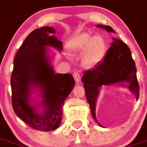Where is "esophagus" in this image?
I'll return each instance as SVG.
<instances>
[{
  "instance_id": "esophagus-1",
  "label": "esophagus",
  "mask_w": 147,
  "mask_h": 147,
  "mask_svg": "<svg viewBox=\"0 0 147 147\" xmlns=\"http://www.w3.org/2000/svg\"><path fill=\"white\" fill-rule=\"evenodd\" d=\"M73 78L76 83H78L80 80V74L78 71H75L73 73Z\"/></svg>"
}]
</instances>
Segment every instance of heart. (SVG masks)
<instances>
[{
  "instance_id": "1",
  "label": "heart",
  "mask_w": 147,
  "mask_h": 147,
  "mask_svg": "<svg viewBox=\"0 0 147 147\" xmlns=\"http://www.w3.org/2000/svg\"><path fill=\"white\" fill-rule=\"evenodd\" d=\"M71 52L84 53L83 64L86 67H91L98 64L105 53V41L100 36L91 35L87 33L78 34L69 45Z\"/></svg>"
}]
</instances>
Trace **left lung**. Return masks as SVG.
<instances>
[{"label": "left lung", "instance_id": "1", "mask_svg": "<svg viewBox=\"0 0 147 147\" xmlns=\"http://www.w3.org/2000/svg\"><path fill=\"white\" fill-rule=\"evenodd\" d=\"M97 27L105 28L108 32H114L111 26L98 25ZM81 80L84 83L86 96L92 115L96 122L98 121L95 115L96 100L99 94V88L102 85L125 82L128 83V88L136 95V99L138 100L139 97V85L136 76V64L132 58L130 50L125 42L116 37H113L111 47L102 61L93 69L87 70Z\"/></svg>", "mask_w": 147, "mask_h": 147}]
</instances>
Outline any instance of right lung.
<instances>
[{
	"label": "right lung",
	"mask_w": 147,
	"mask_h": 147,
	"mask_svg": "<svg viewBox=\"0 0 147 147\" xmlns=\"http://www.w3.org/2000/svg\"><path fill=\"white\" fill-rule=\"evenodd\" d=\"M48 26L34 30L27 36L14 59L11 75V104L17 116L31 127L44 132L59 127L62 119L64 101L75 86L70 74H55L47 57V46L60 51L63 43L52 34ZM31 86H38L42 92L44 106L39 114L28 101Z\"/></svg>",
	"instance_id": "add662e5"
}]
</instances>
